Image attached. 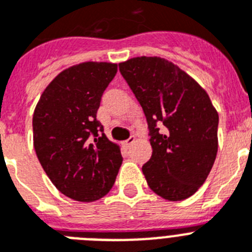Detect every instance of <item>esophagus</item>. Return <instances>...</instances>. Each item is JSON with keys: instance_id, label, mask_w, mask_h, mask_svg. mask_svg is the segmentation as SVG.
I'll return each mask as SVG.
<instances>
[{"instance_id": "obj_1", "label": "esophagus", "mask_w": 252, "mask_h": 252, "mask_svg": "<svg viewBox=\"0 0 252 252\" xmlns=\"http://www.w3.org/2000/svg\"><path fill=\"white\" fill-rule=\"evenodd\" d=\"M135 140H136V137H135V136H130L127 140H126V141L124 142L125 146H127V148H128V146H131L133 144V142H135Z\"/></svg>"}]
</instances>
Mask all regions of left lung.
<instances>
[{
  "mask_svg": "<svg viewBox=\"0 0 252 252\" xmlns=\"http://www.w3.org/2000/svg\"><path fill=\"white\" fill-rule=\"evenodd\" d=\"M119 68L148 121V186L164 199L183 201L206 182L216 160L217 111L193 78L162 58H132Z\"/></svg>",
  "mask_w": 252,
  "mask_h": 252,
  "instance_id": "left-lung-1",
  "label": "left lung"
}]
</instances>
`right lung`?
<instances>
[{"mask_svg": "<svg viewBox=\"0 0 252 252\" xmlns=\"http://www.w3.org/2000/svg\"><path fill=\"white\" fill-rule=\"evenodd\" d=\"M117 64L65 69L46 87L32 117L34 148L49 179L66 197L97 201L110 192L122 164L120 148L104 135L97 111Z\"/></svg>", "mask_w": 252, "mask_h": 252, "instance_id": "obj_1", "label": "right lung"}]
</instances>
